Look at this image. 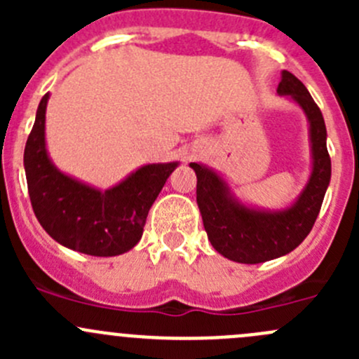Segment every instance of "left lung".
<instances>
[{
  "instance_id": "obj_1",
  "label": "left lung",
  "mask_w": 359,
  "mask_h": 359,
  "mask_svg": "<svg viewBox=\"0 0 359 359\" xmlns=\"http://www.w3.org/2000/svg\"><path fill=\"white\" fill-rule=\"evenodd\" d=\"M278 93L290 95L311 123L313 172L306 189L283 212H260L248 208L229 194L226 182L212 170L191 163L196 172V201L208 240L226 259L241 264H260L287 255L306 240L320 213L330 184L332 161L327 149V126L323 114L300 79L281 71Z\"/></svg>"
}]
</instances>
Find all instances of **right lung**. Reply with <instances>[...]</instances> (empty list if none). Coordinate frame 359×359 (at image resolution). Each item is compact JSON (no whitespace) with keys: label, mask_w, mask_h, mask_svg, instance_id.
<instances>
[{"label":"right lung","mask_w":359,"mask_h":359,"mask_svg":"<svg viewBox=\"0 0 359 359\" xmlns=\"http://www.w3.org/2000/svg\"><path fill=\"white\" fill-rule=\"evenodd\" d=\"M39 102L24 151L32 210L43 229L64 247L95 257L128 252L142 238L147 213L177 163L146 165L107 191L85 186L55 168L45 147V111Z\"/></svg>","instance_id":"1"}]
</instances>
